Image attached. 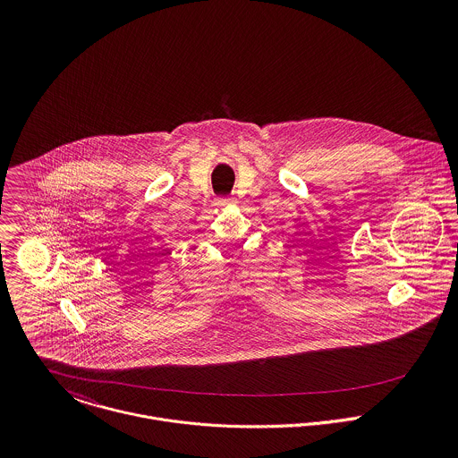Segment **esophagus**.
I'll use <instances>...</instances> for the list:
<instances>
[{"label": "esophagus", "instance_id": "34e87169", "mask_svg": "<svg viewBox=\"0 0 458 458\" xmlns=\"http://www.w3.org/2000/svg\"><path fill=\"white\" fill-rule=\"evenodd\" d=\"M233 199H229V197H222V199H218V206H225V204H229Z\"/></svg>", "mask_w": 458, "mask_h": 458}]
</instances>
